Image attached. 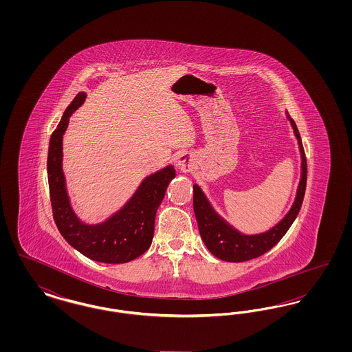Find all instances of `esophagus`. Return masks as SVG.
Instances as JSON below:
<instances>
[{
  "label": "esophagus",
  "mask_w": 352,
  "mask_h": 352,
  "mask_svg": "<svg viewBox=\"0 0 352 352\" xmlns=\"http://www.w3.org/2000/svg\"><path fill=\"white\" fill-rule=\"evenodd\" d=\"M177 166L178 168L182 171V173H188L192 166H194V161H192V158H191V155H188V154H181L179 157H178V161H177Z\"/></svg>",
  "instance_id": "1"
}]
</instances>
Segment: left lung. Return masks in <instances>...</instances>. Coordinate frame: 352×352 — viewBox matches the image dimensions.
I'll use <instances>...</instances> for the list:
<instances>
[{"mask_svg":"<svg viewBox=\"0 0 352 352\" xmlns=\"http://www.w3.org/2000/svg\"><path fill=\"white\" fill-rule=\"evenodd\" d=\"M285 115L290 121L301 153V178L296 192V199L293 201L290 210L274 227L261 234H247L240 232L214 208V206L208 201L207 195L203 192L199 184L192 186L194 212L198 221L201 240L206 244L207 250L223 261L241 263L267 253L284 237V234L287 232V230L290 228V226L293 224L301 210L307 177L306 157L302 146L301 135L297 129L296 122L292 120L287 112H285Z\"/></svg>","mask_w":352,"mask_h":352,"instance_id":"left-lung-1","label":"left lung"}]
</instances>
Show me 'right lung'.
I'll use <instances>...</instances> for the list:
<instances>
[{
	"label": "right lung",
	"mask_w": 352,
	"mask_h": 352,
	"mask_svg": "<svg viewBox=\"0 0 352 352\" xmlns=\"http://www.w3.org/2000/svg\"><path fill=\"white\" fill-rule=\"evenodd\" d=\"M85 99V92L76 95L51 134L47 177L54 220L68 244L85 257L105 264H124L149 250L155 214L168 184L175 177V168L168 165L145 177L133 195L109 218L100 223L83 221L75 212L68 195L63 173V135L69 118Z\"/></svg>",
	"instance_id": "right-lung-1"
}]
</instances>
